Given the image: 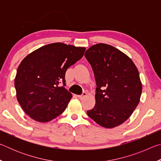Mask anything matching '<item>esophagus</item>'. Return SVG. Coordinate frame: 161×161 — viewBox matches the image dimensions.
I'll use <instances>...</instances> for the list:
<instances>
[{"mask_svg": "<svg viewBox=\"0 0 161 161\" xmlns=\"http://www.w3.org/2000/svg\"><path fill=\"white\" fill-rule=\"evenodd\" d=\"M86 96H87V93H86V92H83V94L81 95H79L78 98H79V99H83L84 98L86 97Z\"/></svg>", "mask_w": 161, "mask_h": 161, "instance_id": "34e87169", "label": "esophagus"}]
</instances>
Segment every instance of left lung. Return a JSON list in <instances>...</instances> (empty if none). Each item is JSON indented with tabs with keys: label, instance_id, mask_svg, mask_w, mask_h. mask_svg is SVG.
Returning a JSON list of instances; mask_svg holds the SVG:
<instances>
[{
	"label": "left lung",
	"instance_id": "obj_1",
	"mask_svg": "<svg viewBox=\"0 0 161 161\" xmlns=\"http://www.w3.org/2000/svg\"><path fill=\"white\" fill-rule=\"evenodd\" d=\"M96 80V103L87 115L101 126L112 129L131 116L140 102L142 84L129 57L113 46L99 43L86 51Z\"/></svg>",
	"mask_w": 161,
	"mask_h": 161
}]
</instances>
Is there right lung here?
Listing matches in <instances>:
<instances>
[{"label":"right lung","mask_w":161,"mask_h":161,"mask_svg":"<svg viewBox=\"0 0 161 161\" xmlns=\"http://www.w3.org/2000/svg\"><path fill=\"white\" fill-rule=\"evenodd\" d=\"M85 50L62 42L52 43L37 49L22 60L15 78L16 97L32 119L45 123L65 110L72 97L64 87L65 73L82 58Z\"/></svg>","instance_id":"obj_1"}]
</instances>
